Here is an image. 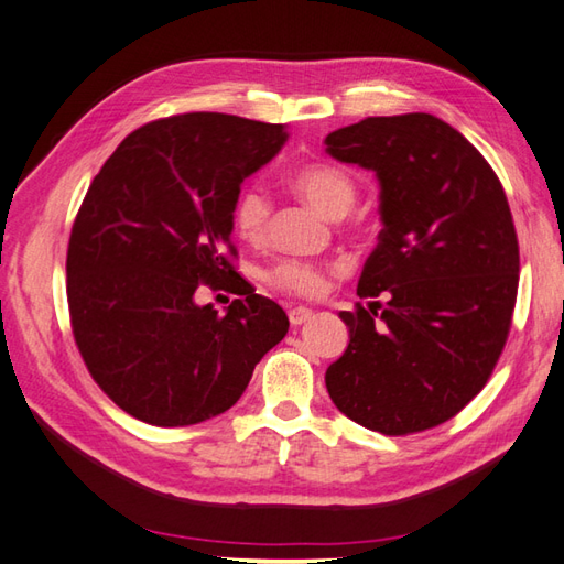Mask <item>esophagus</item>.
Here are the masks:
<instances>
[{
	"instance_id": "obj_1",
	"label": "esophagus",
	"mask_w": 564,
	"mask_h": 564,
	"mask_svg": "<svg viewBox=\"0 0 564 564\" xmlns=\"http://www.w3.org/2000/svg\"><path fill=\"white\" fill-rule=\"evenodd\" d=\"M312 317H314V312L307 310V307H293L291 312H288V319H291L293 326L305 324V322H310Z\"/></svg>"
}]
</instances>
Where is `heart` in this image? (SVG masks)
<instances>
[{
  "label": "heart",
  "mask_w": 564,
  "mask_h": 564,
  "mask_svg": "<svg viewBox=\"0 0 564 564\" xmlns=\"http://www.w3.org/2000/svg\"><path fill=\"white\" fill-rule=\"evenodd\" d=\"M291 187L326 218H341L356 204V182L341 167L326 163H307L291 173ZM269 220V199L259 187H245L232 204V226L247 242L264 238ZM271 288L297 297H317L326 285L319 264L305 259H281L261 273Z\"/></svg>",
  "instance_id": "obj_1"
}]
</instances>
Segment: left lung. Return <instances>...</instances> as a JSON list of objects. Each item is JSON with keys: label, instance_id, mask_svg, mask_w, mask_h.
I'll list each match as a JSON object with an SVG mask.
<instances>
[{"label": "left lung", "instance_id": "left-lung-1", "mask_svg": "<svg viewBox=\"0 0 564 564\" xmlns=\"http://www.w3.org/2000/svg\"><path fill=\"white\" fill-rule=\"evenodd\" d=\"M324 143L377 175L384 226L358 281L368 307L338 312L350 341L326 389L382 435L435 427L486 387L512 324L519 242L505 189L474 143L427 112L368 117Z\"/></svg>", "mask_w": 564, "mask_h": 564}]
</instances>
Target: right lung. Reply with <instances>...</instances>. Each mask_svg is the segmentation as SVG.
I'll list each match as a JSON object with an SVG mask.
<instances>
[{
	"label": "right lung",
	"instance_id": "obj_1",
	"mask_svg": "<svg viewBox=\"0 0 564 564\" xmlns=\"http://www.w3.org/2000/svg\"><path fill=\"white\" fill-rule=\"evenodd\" d=\"M283 124L187 112L139 127L78 208L67 300L78 352L122 411L159 427L208 421L242 397L285 312L232 269V204L281 151ZM238 301L196 306L199 284Z\"/></svg>",
	"mask_w": 564,
	"mask_h": 564
}]
</instances>
